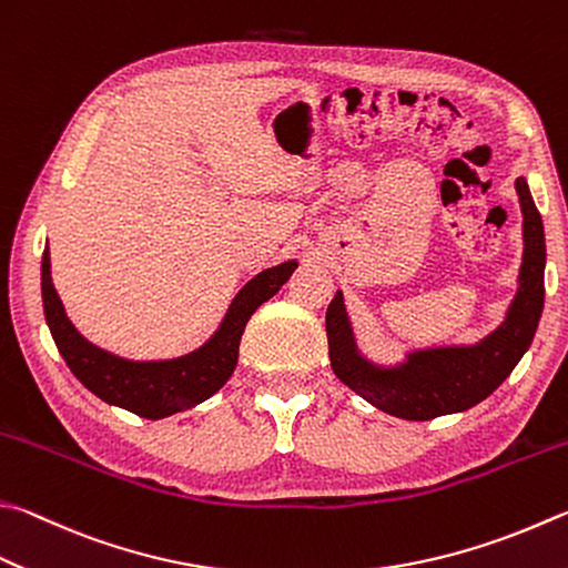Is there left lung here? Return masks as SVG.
Listing matches in <instances>:
<instances>
[{
    "mask_svg": "<svg viewBox=\"0 0 568 568\" xmlns=\"http://www.w3.org/2000/svg\"><path fill=\"white\" fill-rule=\"evenodd\" d=\"M517 193L524 215V255L517 295L504 323L474 345L412 349L402 363L385 367L369 363L357 349L345 297L337 291L327 305L325 329L329 365L339 383L392 417L425 422L479 405L511 375L539 327L546 267L544 223L524 179H517Z\"/></svg>",
    "mask_w": 568,
    "mask_h": 568,
    "instance_id": "8db88e82",
    "label": "left lung"
}]
</instances>
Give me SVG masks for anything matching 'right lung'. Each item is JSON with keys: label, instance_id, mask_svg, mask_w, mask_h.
Instances as JSON below:
<instances>
[{"label": "right lung", "instance_id": "obj_1", "mask_svg": "<svg viewBox=\"0 0 568 568\" xmlns=\"http://www.w3.org/2000/svg\"><path fill=\"white\" fill-rule=\"evenodd\" d=\"M297 261H285L251 277L233 297L223 323L209 343L173 359H126L94 343L71 325L57 287L51 283L49 245L41 255V301L51 337L71 373L89 392L146 419H161L201 405L215 395L239 365V347L245 323L265 301L281 291L293 275Z\"/></svg>", "mask_w": 568, "mask_h": 568}]
</instances>
